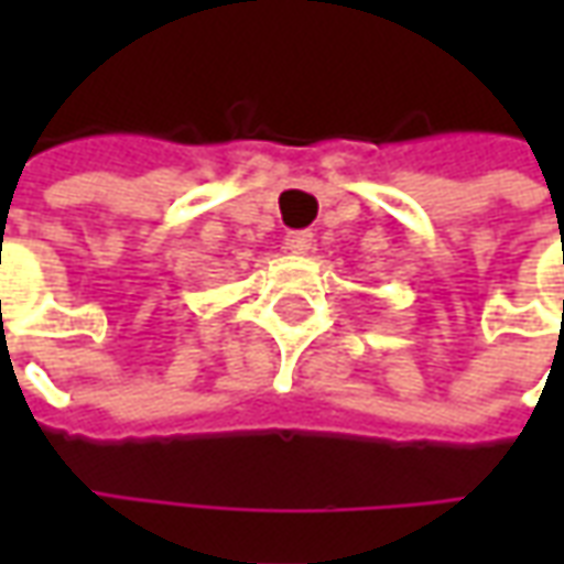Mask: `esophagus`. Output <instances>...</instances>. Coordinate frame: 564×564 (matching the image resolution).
<instances>
[{"mask_svg": "<svg viewBox=\"0 0 564 564\" xmlns=\"http://www.w3.org/2000/svg\"><path fill=\"white\" fill-rule=\"evenodd\" d=\"M283 245H286L290 253H299V257H302V253H307L311 245H314V232H307V229H302V232H286Z\"/></svg>", "mask_w": 564, "mask_h": 564, "instance_id": "1", "label": "esophagus"}]
</instances>
